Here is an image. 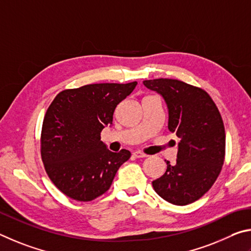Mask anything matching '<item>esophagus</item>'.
<instances>
[{
    "label": "esophagus",
    "mask_w": 251,
    "mask_h": 251,
    "mask_svg": "<svg viewBox=\"0 0 251 251\" xmlns=\"http://www.w3.org/2000/svg\"><path fill=\"white\" fill-rule=\"evenodd\" d=\"M132 155L134 157H138V159H142V157H147V154H144V153L140 152V151H135L132 153Z\"/></svg>",
    "instance_id": "34e87169"
}]
</instances>
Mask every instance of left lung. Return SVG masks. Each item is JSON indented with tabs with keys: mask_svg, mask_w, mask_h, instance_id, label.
Masks as SVG:
<instances>
[{
	"mask_svg": "<svg viewBox=\"0 0 251 251\" xmlns=\"http://www.w3.org/2000/svg\"><path fill=\"white\" fill-rule=\"evenodd\" d=\"M143 85L163 97L169 109V130L179 139L176 164L152 182L162 199L174 205L200 200L221 173L226 135L216 104L201 88L177 79L144 80Z\"/></svg>",
	"mask_w": 251,
	"mask_h": 251,
	"instance_id": "left-lung-1",
	"label": "left lung"
}]
</instances>
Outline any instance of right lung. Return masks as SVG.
Here are the masks:
<instances>
[{"mask_svg": "<svg viewBox=\"0 0 251 251\" xmlns=\"http://www.w3.org/2000/svg\"><path fill=\"white\" fill-rule=\"evenodd\" d=\"M137 83H92L66 89L48 107L41 155L48 177L66 196L90 201L104 194L118 169L130 159V151L125 149L109 151L100 133L112 125L117 105Z\"/></svg>", "mask_w": 251, "mask_h": 251, "instance_id": "add662e5", "label": "right lung"}]
</instances>
